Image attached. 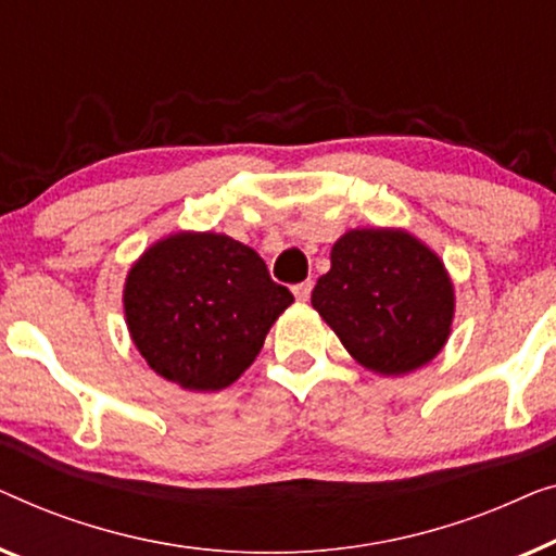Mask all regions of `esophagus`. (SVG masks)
Wrapping results in <instances>:
<instances>
[{"instance_id": "obj_1", "label": "esophagus", "mask_w": 556, "mask_h": 556, "mask_svg": "<svg viewBox=\"0 0 556 556\" xmlns=\"http://www.w3.org/2000/svg\"><path fill=\"white\" fill-rule=\"evenodd\" d=\"M292 292H294V296H296V300H300V302H307L309 294H312V279L300 281V285H294Z\"/></svg>"}]
</instances>
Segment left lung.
Returning <instances> with one entry per match:
<instances>
[{"label": "left lung", "instance_id": "left-lung-1", "mask_svg": "<svg viewBox=\"0 0 556 556\" xmlns=\"http://www.w3.org/2000/svg\"><path fill=\"white\" fill-rule=\"evenodd\" d=\"M330 260L312 307L359 365L403 375L441 353L453 287L431 249L405 231L355 229L332 247Z\"/></svg>", "mask_w": 556, "mask_h": 556}]
</instances>
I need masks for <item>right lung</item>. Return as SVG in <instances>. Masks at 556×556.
Here are the masks:
<instances>
[{"instance_id":"right-lung-1","label":"right lung","mask_w":556,"mask_h":556,"mask_svg":"<svg viewBox=\"0 0 556 556\" xmlns=\"http://www.w3.org/2000/svg\"><path fill=\"white\" fill-rule=\"evenodd\" d=\"M130 338L161 378L186 390L231 386L294 302L267 264L224 233H174L125 281Z\"/></svg>"}]
</instances>
